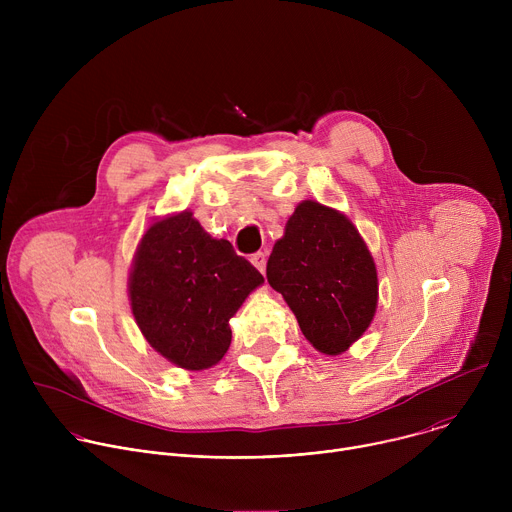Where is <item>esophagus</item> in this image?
Masks as SVG:
<instances>
[{
  "mask_svg": "<svg viewBox=\"0 0 512 512\" xmlns=\"http://www.w3.org/2000/svg\"><path fill=\"white\" fill-rule=\"evenodd\" d=\"M251 263L261 271V273H265V265H267V257H265V253H253L251 255Z\"/></svg>",
  "mask_w": 512,
  "mask_h": 512,
  "instance_id": "34e87169",
  "label": "esophagus"
}]
</instances>
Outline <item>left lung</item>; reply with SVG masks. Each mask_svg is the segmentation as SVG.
<instances>
[{"label":"left lung","instance_id":"1","mask_svg":"<svg viewBox=\"0 0 512 512\" xmlns=\"http://www.w3.org/2000/svg\"><path fill=\"white\" fill-rule=\"evenodd\" d=\"M267 281L324 354L344 352L377 310V269L367 245L344 214L314 200L291 214L269 255Z\"/></svg>","mask_w":512,"mask_h":512}]
</instances>
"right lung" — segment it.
Masks as SVG:
<instances>
[{"mask_svg":"<svg viewBox=\"0 0 512 512\" xmlns=\"http://www.w3.org/2000/svg\"><path fill=\"white\" fill-rule=\"evenodd\" d=\"M263 275L225 239H212L192 212L168 216L143 235L129 275L139 330L188 371L212 367L231 344L229 320Z\"/></svg>","mask_w":512,"mask_h":512,"instance_id":"1","label":"right lung"}]
</instances>
